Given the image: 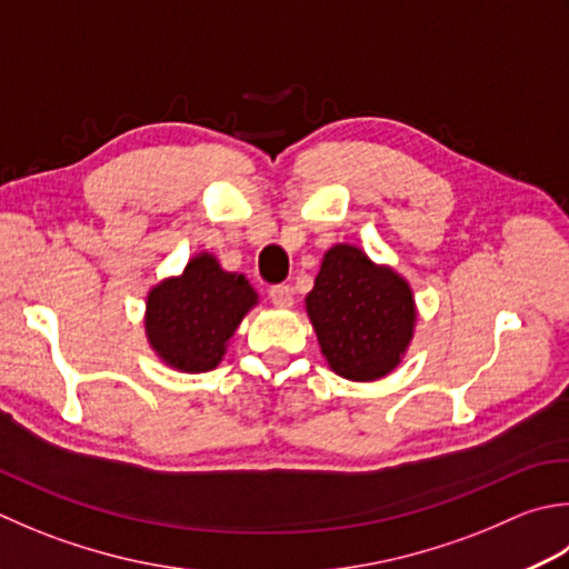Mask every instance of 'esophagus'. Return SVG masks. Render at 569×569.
Segmentation results:
<instances>
[{
    "label": "esophagus",
    "mask_w": 569,
    "mask_h": 569,
    "mask_svg": "<svg viewBox=\"0 0 569 569\" xmlns=\"http://www.w3.org/2000/svg\"><path fill=\"white\" fill-rule=\"evenodd\" d=\"M269 298L271 303L278 308H291L293 306V288L286 286V283H278L269 288Z\"/></svg>",
    "instance_id": "1"
}]
</instances>
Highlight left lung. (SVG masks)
<instances>
[{
  "instance_id": "obj_1",
  "label": "left lung",
  "mask_w": 569,
  "mask_h": 569,
  "mask_svg": "<svg viewBox=\"0 0 569 569\" xmlns=\"http://www.w3.org/2000/svg\"><path fill=\"white\" fill-rule=\"evenodd\" d=\"M306 308L328 365L360 382L395 370L417 318L402 278L345 243L326 253Z\"/></svg>"
}]
</instances>
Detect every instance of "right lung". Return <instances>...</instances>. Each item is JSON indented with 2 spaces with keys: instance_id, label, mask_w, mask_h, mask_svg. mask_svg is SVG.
I'll return each mask as SVG.
<instances>
[{
  "instance_id": "right-lung-1",
  "label": "right lung",
  "mask_w": 569,
  "mask_h": 569,
  "mask_svg": "<svg viewBox=\"0 0 569 569\" xmlns=\"http://www.w3.org/2000/svg\"><path fill=\"white\" fill-rule=\"evenodd\" d=\"M256 303L243 276L219 269L202 253L180 278L154 286L148 296V338L160 358L182 372H207L224 358L227 340Z\"/></svg>"
}]
</instances>
